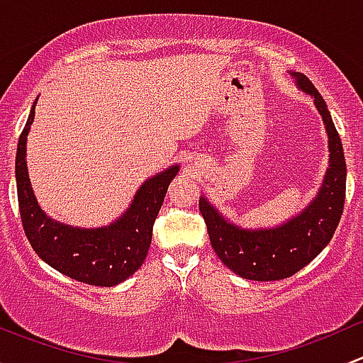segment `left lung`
<instances>
[{
  "instance_id": "left-lung-1",
  "label": "left lung",
  "mask_w": 363,
  "mask_h": 363,
  "mask_svg": "<svg viewBox=\"0 0 363 363\" xmlns=\"http://www.w3.org/2000/svg\"><path fill=\"white\" fill-rule=\"evenodd\" d=\"M290 75L302 93L314 98L328 135V168L316 196L281 225L251 230L230 221L205 196L199 202L212 250L232 272L250 281H279L303 269L330 242L344 208L346 161L334 121L313 82L298 72Z\"/></svg>"
}]
</instances>
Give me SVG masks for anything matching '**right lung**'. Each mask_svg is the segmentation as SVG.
<instances>
[{
    "mask_svg": "<svg viewBox=\"0 0 363 363\" xmlns=\"http://www.w3.org/2000/svg\"><path fill=\"white\" fill-rule=\"evenodd\" d=\"M36 100L19 137L16 156L17 199L29 244L52 269L80 283L116 286L137 272L147 256L164 195L179 174V164L152 175L135 193L123 216L100 228H79L49 218L33 193L26 163V144L35 119Z\"/></svg>",
    "mask_w": 363,
    "mask_h": 363,
    "instance_id": "right-lung-1",
    "label": "right lung"
}]
</instances>
